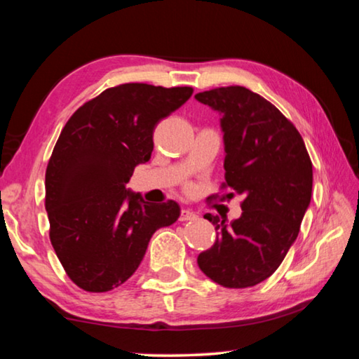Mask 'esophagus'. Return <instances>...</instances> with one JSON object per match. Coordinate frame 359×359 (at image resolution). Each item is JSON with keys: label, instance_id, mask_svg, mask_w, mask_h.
Wrapping results in <instances>:
<instances>
[{"label": "esophagus", "instance_id": "34e87169", "mask_svg": "<svg viewBox=\"0 0 359 359\" xmlns=\"http://www.w3.org/2000/svg\"><path fill=\"white\" fill-rule=\"evenodd\" d=\"M194 218H196V214H194V212L188 210V209H182V210H180V215H179V220H180V222L194 220Z\"/></svg>", "mask_w": 359, "mask_h": 359}]
</instances>
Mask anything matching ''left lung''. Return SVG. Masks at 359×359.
I'll return each instance as SVG.
<instances>
[{
  "instance_id": "left-lung-1",
  "label": "left lung",
  "mask_w": 359,
  "mask_h": 359,
  "mask_svg": "<svg viewBox=\"0 0 359 359\" xmlns=\"http://www.w3.org/2000/svg\"><path fill=\"white\" fill-rule=\"evenodd\" d=\"M194 98L222 114L226 174L220 190L244 196L242 215L231 224L204 215L217 239L198 255V266L224 288L253 287L274 274L297 238L312 196L311 156L296 126L252 90L229 85Z\"/></svg>"
}]
</instances>
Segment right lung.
Listing matches in <instances>:
<instances>
[{"label": "right lung", "mask_w": 359, "mask_h": 359, "mask_svg": "<svg viewBox=\"0 0 359 359\" xmlns=\"http://www.w3.org/2000/svg\"><path fill=\"white\" fill-rule=\"evenodd\" d=\"M193 95L191 87L121 83L66 121L46 169L48 238L79 288L104 293L135 274L151 234L179 218V204L144 203L125 188L149 161L154 131Z\"/></svg>", "instance_id": "obj_1"}]
</instances>
